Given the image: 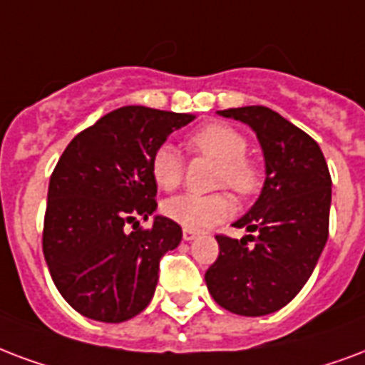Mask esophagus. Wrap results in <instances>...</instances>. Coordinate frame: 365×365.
<instances>
[{"label": "esophagus", "mask_w": 365, "mask_h": 365, "mask_svg": "<svg viewBox=\"0 0 365 365\" xmlns=\"http://www.w3.org/2000/svg\"><path fill=\"white\" fill-rule=\"evenodd\" d=\"M197 237H199V233L193 232V230H187V227L183 230V239H185V241H193V239Z\"/></svg>", "instance_id": "esophagus-1"}]
</instances>
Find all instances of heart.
<instances>
[{"instance_id": "obj_1", "label": "heart", "mask_w": 365, "mask_h": 365, "mask_svg": "<svg viewBox=\"0 0 365 365\" xmlns=\"http://www.w3.org/2000/svg\"><path fill=\"white\" fill-rule=\"evenodd\" d=\"M189 145L220 164L216 187H230L241 197H250L260 189L262 176L257 164L247 158L249 141L243 133L226 124H208L197 130ZM183 158L176 147L163 143L155 149L149 163L153 182L163 191H174L183 180ZM164 214L187 230H207L235 212V202L227 193H185L164 202Z\"/></svg>"}]
</instances>
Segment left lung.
I'll return each mask as SVG.
<instances>
[{
	"instance_id": "1",
	"label": "left lung",
	"mask_w": 365,
	"mask_h": 365,
	"mask_svg": "<svg viewBox=\"0 0 365 365\" xmlns=\"http://www.w3.org/2000/svg\"><path fill=\"white\" fill-rule=\"evenodd\" d=\"M218 115L257 133L266 163L262 193L233 227L255 235H216L220 255L205 282L222 308L266 316L289 304L312 275L329 235L331 176L319 145L300 128L262 105ZM255 240L246 247V239Z\"/></svg>"
}]
</instances>
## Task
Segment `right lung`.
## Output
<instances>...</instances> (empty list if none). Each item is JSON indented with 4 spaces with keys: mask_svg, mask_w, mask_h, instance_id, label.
<instances>
[{
    "mask_svg": "<svg viewBox=\"0 0 365 365\" xmlns=\"http://www.w3.org/2000/svg\"><path fill=\"white\" fill-rule=\"evenodd\" d=\"M193 115L120 107L72 139L49 180L43 257L55 287L82 316L120 324L143 312L158 282L164 252L182 227L155 216L151 155ZM133 226V232L127 230Z\"/></svg>",
    "mask_w": 365,
    "mask_h": 365,
    "instance_id": "1",
    "label": "right lung"
}]
</instances>
